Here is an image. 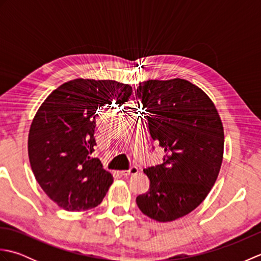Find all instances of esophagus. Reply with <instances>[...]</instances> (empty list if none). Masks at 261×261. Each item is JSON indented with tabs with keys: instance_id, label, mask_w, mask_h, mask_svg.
<instances>
[{
	"instance_id": "34e87169",
	"label": "esophagus",
	"mask_w": 261,
	"mask_h": 261,
	"mask_svg": "<svg viewBox=\"0 0 261 261\" xmlns=\"http://www.w3.org/2000/svg\"><path fill=\"white\" fill-rule=\"evenodd\" d=\"M138 168L137 167H131L129 170H122V171H120V174L122 175V176H129V175H136V174H138Z\"/></svg>"
}]
</instances>
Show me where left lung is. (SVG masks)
I'll return each mask as SVG.
<instances>
[{"label":"left lung","instance_id":"left-lung-1","mask_svg":"<svg viewBox=\"0 0 261 261\" xmlns=\"http://www.w3.org/2000/svg\"><path fill=\"white\" fill-rule=\"evenodd\" d=\"M136 95L165 152L162 165L143 169L150 185L136 202L150 219L170 222L195 210L212 190L223 160V124L212 99L186 80L145 81Z\"/></svg>","mask_w":261,"mask_h":261}]
</instances>
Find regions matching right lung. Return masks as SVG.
Here are the masks:
<instances>
[{
    "instance_id": "obj_1",
    "label": "right lung",
    "mask_w": 261,
    "mask_h": 261,
    "mask_svg": "<svg viewBox=\"0 0 261 261\" xmlns=\"http://www.w3.org/2000/svg\"><path fill=\"white\" fill-rule=\"evenodd\" d=\"M132 87L111 80L66 82L45 99L32 120L28 153L37 181L66 211L97 206L113 176L93 158L97 110L123 104Z\"/></svg>"
}]
</instances>
